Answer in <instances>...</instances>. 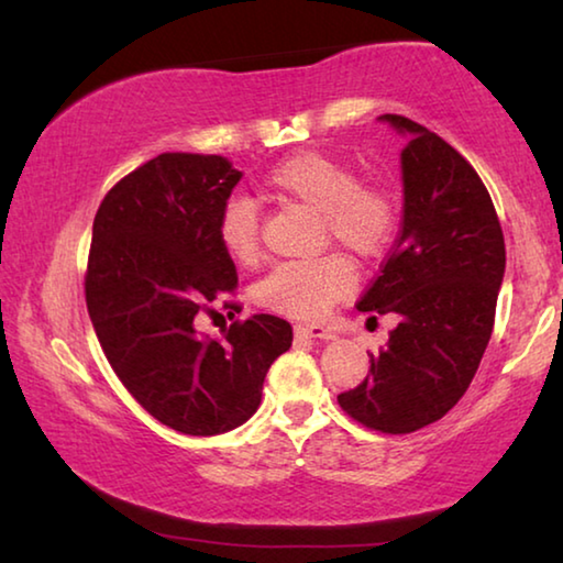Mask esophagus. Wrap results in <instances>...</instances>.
Masks as SVG:
<instances>
[{
    "instance_id": "esophagus-1",
    "label": "esophagus",
    "mask_w": 563,
    "mask_h": 563,
    "mask_svg": "<svg viewBox=\"0 0 563 563\" xmlns=\"http://www.w3.org/2000/svg\"><path fill=\"white\" fill-rule=\"evenodd\" d=\"M295 335L312 340H335V332L322 325H295Z\"/></svg>"
}]
</instances>
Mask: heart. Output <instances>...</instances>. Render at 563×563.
<instances>
[{"label": "heart", "instance_id": "heart-1", "mask_svg": "<svg viewBox=\"0 0 563 563\" xmlns=\"http://www.w3.org/2000/svg\"><path fill=\"white\" fill-rule=\"evenodd\" d=\"M275 201L318 213L332 241L360 258L379 255L397 228V198L383 184H365L342 161L302 151L275 164L263 180ZM218 243L238 265L261 258V216L253 201L235 196L218 216ZM355 288V273L340 255L310 263H288L258 283L255 300L292 318H320Z\"/></svg>", "mask_w": 563, "mask_h": 563}]
</instances>
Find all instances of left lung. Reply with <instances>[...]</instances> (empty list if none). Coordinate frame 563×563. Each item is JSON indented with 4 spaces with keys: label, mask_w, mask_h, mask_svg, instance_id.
I'll return each mask as SVG.
<instances>
[{
    "label": "left lung",
    "mask_w": 563,
    "mask_h": 563,
    "mask_svg": "<svg viewBox=\"0 0 563 563\" xmlns=\"http://www.w3.org/2000/svg\"><path fill=\"white\" fill-rule=\"evenodd\" d=\"M379 121L405 139L402 231L357 310L399 325L369 375L338 395L369 430L407 434L460 402L489 345L504 280V235L482 178L437 133L397 113Z\"/></svg>",
    "instance_id": "1"
}]
</instances>
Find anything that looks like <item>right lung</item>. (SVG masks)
<instances>
[{
	"label": "right lung",
	"mask_w": 563,
	"mask_h": 563,
	"mask_svg": "<svg viewBox=\"0 0 563 563\" xmlns=\"http://www.w3.org/2000/svg\"><path fill=\"white\" fill-rule=\"evenodd\" d=\"M241 178L225 156L161 154L121 178L93 218L87 308L103 355L151 417L194 437L247 422L292 345L290 322L263 312L225 340L196 330L238 288L216 231Z\"/></svg>",
	"instance_id": "add662e5"
}]
</instances>
